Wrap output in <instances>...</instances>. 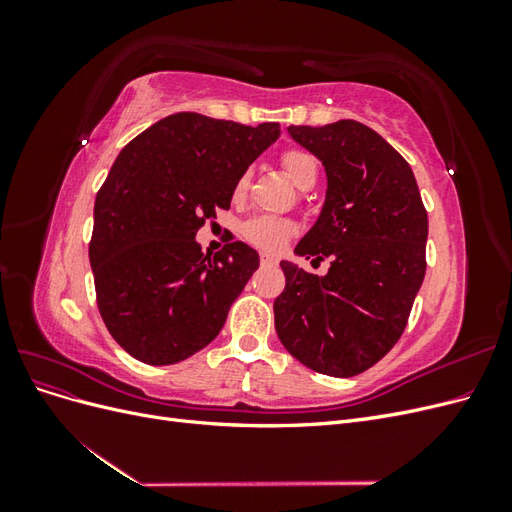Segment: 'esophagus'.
<instances>
[{
	"label": "esophagus",
	"mask_w": 512,
	"mask_h": 512,
	"mask_svg": "<svg viewBox=\"0 0 512 512\" xmlns=\"http://www.w3.org/2000/svg\"><path fill=\"white\" fill-rule=\"evenodd\" d=\"M260 262H262V265H265V267H269V265H275V262H277V258H275L273 254H267V252H262V254H260Z\"/></svg>",
	"instance_id": "esophagus-1"
}]
</instances>
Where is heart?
<instances>
[{
	"label": "heart",
	"mask_w": 512,
	"mask_h": 512,
	"mask_svg": "<svg viewBox=\"0 0 512 512\" xmlns=\"http://www.w3.org/2000/svg\"><path fill=\"white\" fill-rule=\"evenodd\" d=\"M282 168L288 175V179L297 185L299 190L307 188V185H314L318 177V160L309 151L303 149H288L282 156ZM247 183H250V173H245L235 183V196H241L247 190ZM294 226L288 220L280 218H254L243 226V237L254 243L262 250H280L286 243V239L292 235Z\"/></svg>",
	"instance_id": "heart-1"
}]
</instances>
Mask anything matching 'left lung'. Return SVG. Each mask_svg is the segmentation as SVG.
Returning a JSON list of instances; mask_svg holds the SVG:
<instances>
[{"instance_id": "8db88e82", "label": "left lung", "mask_w": 512, "mask_h": 512, "mask_svg": "<svg viewBox=\"0 0 512 512\" xmlns=\"http://www.w3.org/2000/svg\"><path fill=\"white\" fill-rule=\"evenodd\" d=\"M288 134L327 173L322 211L294 254L331 258V267L312 275L280 262L286 288L273 303L275 331L305 367L350 378L406 329L427 267V211L410 164L363 123L290 126Z\"/></svg>"}]
</instances>
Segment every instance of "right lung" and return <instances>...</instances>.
<instances>
[{
  "instance_id": "right-lung-1",
  "label": "right lung",
  "mask_w": 512,
  "mask_h": 512,
  "mask_svg": "<svg viewBox=\"0 0 512 512\" xmlns=\"http://www.w3.org/2000/svg\"><path fill=\"white\" fill-rule=\"evenodd\" d=\"M280 134L175 113L121 149L96 196L89 262L106 329L136 361L179 363L222 331L258 252L232 241L211 258L196 232Z\"/></svg>"
}]
</instances>
